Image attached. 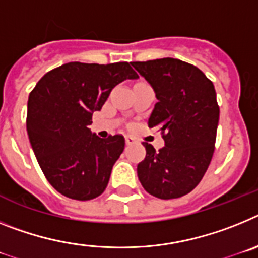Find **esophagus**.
<instances>
[{
    "label": "esophagus",
    "mask_w": 258,
    "mask_h": 258,
    "mask_svg": "<svg viewBox=\"0 0 258 258\" xmlns=\"http://www.w3.org/2000/svg\"><path fill=\"white\" fill-rule=\"evenodd\" d=\"M136 140L134 138H132V136H126V144L127 145H131V144H134V143H135Z\"/></svg>",
    "instance_id": "34e87169"
}]
</instances>
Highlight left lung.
<instances>
[{"label": "left lung", "mask_w": 258, "mask_h": 258, "mask_svg": "<svg viewBox=\"0 0 258 258\" xmlns=\"http://www.w3.org/2000/svg\"><path fill=\"white\" fill-rule=\"evenodd\" d=\"M131 64L156 92L148 126L160 128L165 140L160 151L144 143L139 180L152 196L178 199L200 183L212 161L219 120L216 89L200 69L175 58Z\"/></svg>", "instance_id": "left-lung-1"}]
</instances>
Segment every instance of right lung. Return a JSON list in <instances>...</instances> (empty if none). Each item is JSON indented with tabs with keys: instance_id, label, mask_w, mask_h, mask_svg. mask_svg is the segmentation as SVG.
<instances>
[{
	"instance_id": "right-lung-1",
	"label": "right lung",
	"mask_w": 258,
	"mask_h": 258,
	"mask_svg": "<svg viewBox=\"0 0 258 258\" xmlns=\"http://www.w3.org/2000/svg\"><path fill=\"white\" fill-rule=\"evenodd\" d=\"M138 78L128 62H69L46 73L32 89L27 132L44 175L59 194L86 201L105 191L124 138L101 139L88 126L114 87Z\"/></svg>"
}]
</instances>
